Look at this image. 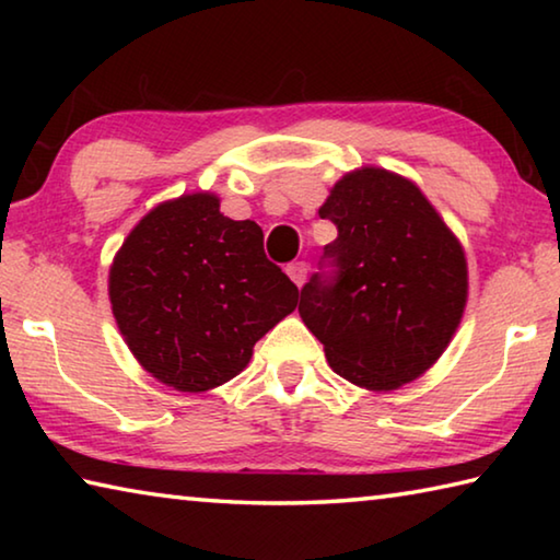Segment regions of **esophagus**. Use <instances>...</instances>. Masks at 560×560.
I'll return each instance as SVG.
<instances>
[{
	"instance_id": "esophagus-1",
	"label": "esophagus",
	"mask_w": 560,
	"mask_h": 560,
	"mask_svg": "<svg viewBox=\"0 0 560 560\" xmlns=\"http://www.w3.org/2000/svg\"><path fill=\"white\" fill-rule=\"evenodd\" d=\"M287 273L289 279L296 283V287H301L303 281H306V273H308V264L306 261H291L287 267Z\"/></svg>"
}]
</instances>
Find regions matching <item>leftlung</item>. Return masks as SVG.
<instances>
[{
  "mask_svg": "<svg viewBox=\"0 0 560 560\" xmlns=\"http://www.w3.org/2000/svg\"><path fill=\"white\" fill-rule=\"evenodd\" d=\"M318 214L334 281L301 289L299 314L348 383L390 393L417 381L452 343L467 308L464 246L412 179L363 165L330 187Z\"/></svg>",
  "mask_w": 560,
  "mask_h": 560,
  "instance_id": "left-lung-1",
  "label": "left lung"
}]
</instances>
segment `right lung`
<instances>
[{"label":"right lung","instance_id":"obj_1","mask_svg":"<svg viewBox=\"0 0 560 560\" xmlns=\"http://www.w3.org/2000/svg\"><path fill=\"white\" fill-rule=\"evenodd\" d=\"M108 299L143 371L173 390L207 393L249 365L299 289L267 259L257 222L224 217L214 192H189L132 226L113 257Z\"/></svg>","mask_w":560,"mask_h":560}]
</instances>
